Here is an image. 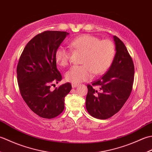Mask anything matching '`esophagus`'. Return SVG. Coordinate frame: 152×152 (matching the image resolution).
Instances as JSON below:
<instances>
[{
  "instance_id": "obj_1",
  "label": "esophagus",
  "mask_w": 152,
  "mask_h": 152,
  "mask_svg": "<svg viewBox=\"0 0 152 152\" xmlns=\"http://www.w3.org/2000/svg\"><path fill=\"white\" fill-rule=\"evenodd\" d=\"M78 86H79L78 84H74V83H72V88H77V87H78Z\"/></svg>"
}]
</instances>
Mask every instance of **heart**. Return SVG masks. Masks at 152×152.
<instances>
[{"label": "heart", "instance_id": "heart-1", "mask_svg": "<svg viewBox=\"0 0 152 152\" xmlns=\"http://www.w3.org/2000/svg\"><path fill=\"white\" fill-rule=\"evenodd\" d=\"M70 46L73 51L83 52L82 63L80 66H74L66 73L68 82L79 84L93 78V73L100 75L104 73L110 66L114 56V44L109 40H100L97 37L83 34L70 42ZM70 51L60 46L55 53V59L61 66L69 65Z\"/></svg>", "mask_w": 152, "mask_h": 152}]
</instances>
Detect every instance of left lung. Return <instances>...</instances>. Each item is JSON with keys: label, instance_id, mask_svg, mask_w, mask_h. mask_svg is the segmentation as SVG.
Segmentation results:
<instances>
[{"label": "left lung", "instance_id": "left-lung-1", "mask_svg": "<svg viewBox=\"0 0 152 152\" xmlns=\"http://www.w3.org/2000/svg\"><path fill=\"white\" fill-rule=\"evenodd\" d=\"M113 37L116 53L110 67L101 78L88 85L86 109L93 117L101 119H108L120 110L129 97L134 82L133 59L124 42Z\"/></svg>", "mask_w": 152, "mask_h": 152}]
</instances>
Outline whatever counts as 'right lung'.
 I'll return each instance as SVG.
<instances>
[{
  "label": "right lung",
  "mask_w": 152,
  "mask_h": 152,
  "mask_svg": "<svg viewBox=\"0 0 152 152\" xmlns=\"http://www.w3.org/2000/svg\"><path fill=\"white\" fill-rule=\"evenodd\" d=\"M68 34L65 31H46L36 35L25 46L19 59V91L31 110L41 118L51 119L62 113L64 97L72 89L70 83L53 91L50 89L62 80L55 53Z\"/></svg>",
  "instance_id": "right-lung-1"
}]
</instances>
